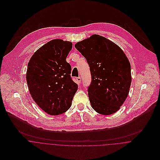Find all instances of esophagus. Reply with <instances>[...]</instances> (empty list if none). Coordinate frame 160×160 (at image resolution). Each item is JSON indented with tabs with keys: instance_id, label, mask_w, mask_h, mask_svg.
<instances>
[{
	"instance_id": "esophagus-1",
	"label": "esophagus",
	"mask_w": 160,
	"mask_h": 160,
	"mask_svg": "<svg viewBox=\"0 0 160 160\" xmlns=\"http://www.w3.org/2000/svg\"><path fill=\"white\" fill-rule=\"evenodd\" d=\"M76 80H77V82H78V83H81V77L77 78H76Z\"/></svg>"
}]
</instances>
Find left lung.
<instances>
[{"mask_svg":"<svg viewBox=\"0 0 160 160\" xmlns=\"http://www.w3.org/2000/svg\"><path fill=\"white\" fill-rule=\"evenodd\" d=\"M74 47L90 67L88 95L92 108L103 115L113 114L127 98L131 84V65L126 54L113 42L98 34Z\"/></svg>","mask_w":160,"mask_h":160,"instance_id":"obj_1","label":"left lung"}]
</instances>
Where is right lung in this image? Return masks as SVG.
I'll use <instances>...</instances> for the list:
<instances>
[{
	"label": "right lung",
	"instance_id": "add662e5",
	"mask_svg": "<svg viewBox=\"0 0 160 160\" xmlns=\"http://www.w3.org/2000/svg\"><path fill=\"white\" fill-rule=\"evenodd\" d=\"M72 42L53 39L40 47L28 64L26 81L36 104L47 114L66 112L78 86L70 76L71 67L66 59Z\"/></svg>",
	"mask_w": 160,
	"mask_h": 160
}]
</instances>
